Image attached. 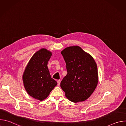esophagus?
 <instances>
[{"instance_id": "34e87169", "label": "esophagus", "mask_w": 126, "mask_h": 126, "mask_svg": "<svg viewBox=\"0 0 126 126\" xmlns=\"http://www.w3.org/2000/svg\"><path fill=\"white\" fill-rule=\"evenodd\" d=\"M60 82H61V81H60V80H57V85H58V86H59V85H60Z\"/></svg>"}]
</instances>
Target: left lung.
Masks as SVG:
<instances>
[{
	"label": "left lung",
	"instance_id": "1",
	"mask_svg": "<svg viewBox=\"0 0 126 126\" xmlns=\"http://www.w3.org/2000/svg\"><path fill=\"white\" fill-rule=\"evenodd\" d=\"M61 53L67 71L60 83L62 89L71 102L85 101L98 83L97 66L94 58L78 46L67 47Z\"/></svg>",
	"mask_w": 126,
	"mask_h": 126
}]
</instances>
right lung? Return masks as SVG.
<instances>
[{
  "mask_svg": "<svg viewBox=\"0 0 126 126\" xmlns=\"http://www.w3.org/2000/svg\"><path fill=\"white\" fill-rule=\"evenodd\" d=\"M52 53L45 48L37 51L30 59L23 75L24 88L32 97L43 101L57 85L47 67Z\"/></svg>",
  "mask_w": 126,
  "mask_h": 126,
  "instance_id": "1",
  "label": "right lung"
}]
</instances>
